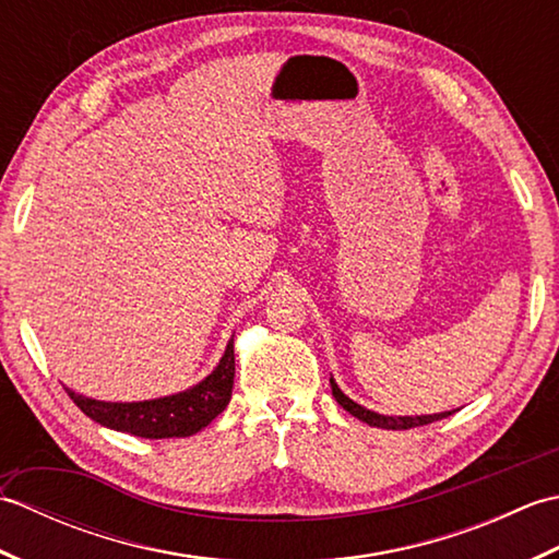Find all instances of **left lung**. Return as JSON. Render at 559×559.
I'll return each mask as SVG.
<instances>
[{"instance_id": "obj_1", "label": "left lung", "mask_w": 559, "mask_h": 559, "mask_svg": "<svg viewBox=\"0 0 559 559\" xmlns=\"http://www.w3.org/2000/svg\"><path fill=\"white\" fill-rule=\"evenodd\" d=\"M331 391H334V399L338 401L341 408H346L355 418L372 425V427H384V430H411V427H418V425H427V423H435V420H442L449 418V415H454L456 411H444V413H432V415H382V413H374L370 408L360 406V403H355L353 399H348L343 391L338 389L336 379L331 377Z\"/></svg>"}]
</instances>
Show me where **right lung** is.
Returning a JSON list of instances; mask_svg holds the SVG:
<instances>
[{"mask_svg": "<svg viewBox=\"0 0 559 559\" xmlns=\"http://www.w3.org/2000/svg\"><path fill=\"white\" fill-rule=\"evenodd\" d=\"M235 379L233 338L225 346L221 362L199 384L170 396L148 401H98L67 389L71 401L88 415L91 420L110 427L117 432H129L146 439L189 437L216 418L230 403Z\"/></svg>", "mask_w": 559, "mask_h": 559, "instance_id": "obj_1", "label": "right lung"}]
</instances>
